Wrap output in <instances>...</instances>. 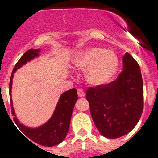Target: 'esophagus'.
<instances>
[{
  "label": "esophagus",
  "mask_w": 158,
  "mask_h": 158,
  "mask_svg": "<svg viewBox=\"0 0 158 158\" xmlns=\"http://www.w3.org/2000/svg\"><path fill=\"white\" fill-rule=\"evenodd\" d=\"M77 94L80 97H84V96H85V92H84L83 89H77Z\"/></svg>",
  "instance_id": "esophagus-1"
}]
</instances>
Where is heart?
I'll use <instances>...</instances> for the list:
<instances>
[{"label":"heart","instance_id":"1","mask_svg":"<svg viewBox=\"0 0 158 158\" xmlns=\"http://www.w3.org/2000/svg\"><path fill=\"white\" fill-rule=\"evenodd\" d=\"M78 70L85 71V79L93 86H101L112 80L118 68V58L111 51L91 47L78 53L73 61Z\"/></svg>","mask_w":158,"mask_h":158}]
</instances>
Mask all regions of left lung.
Returning a JSON list of instances; mask_svg holds the SVG:
<instances>
[{
  "mask_svg": "<svg viewBox=\"0 0 158 158\" xmlns=\"http://www.w3.org/2000/svg\"><path fill=\"white\" fill-rule=\"evenodd\" d=\"M92 118L96 128L107 139L129 133L143 111V82L139 64L127 53L123 70L116 80L86 91Z\"/></svg>",
  "mask_w": 158,
  "mask_h": 158,
  "instance_id": "obj_1",
  "label": "left lung"
}]
</instances>
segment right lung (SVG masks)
Returning a JSON list of instances; mask_svg holds the SVG:
<instances>
[{
	"mask_svg": "<svg viewBox=\"0 0 158 158\" xmlns=\"http://www.w3.org/2000/svg\"><path fill=\"white\" fill-rule=\"evenodd\" d=\"M39 52H40V50H35V49L28 50L27 52H25V54L21 58H19L17 63L14 66L10 77V82H9L10 96L13 73L16 72V69L20 68L26 62L33 59L35 57H37L39 55ZM77 100V93L76 89L73 88L69 91L64 93L60 97L59 101H58L55 111L54 112V115H52L51 119L40 127L34 128V129L27 127L20 123L16 118V117L13 118L14 122L16 124L19 131L25 135V137H27L26 138L27 139L28 138L31 142H34L37 144L43 146L50 147V146H56L64 140L68 131H69L71 115H72L73 110ZM10 101L12 114V115L16 116L15 113H14L13 107H12V98H10Z\"/></svg>",
	"mask_w": 158,
	"mask_h": 158,
	"instance_id": "1",
	"label": "right lung"
}]
</instances>
